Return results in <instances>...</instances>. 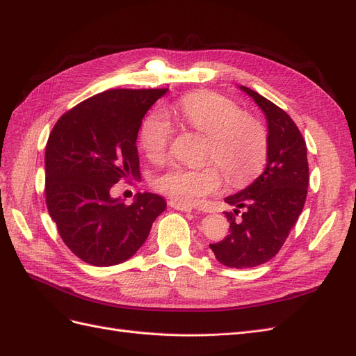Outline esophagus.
<instances>
[{"mask_svg": "<svg viewBox=\"0 0 356 356\" xmlns=\"http://www.w3.org/2000/svg\"><path fill=\"white\" fill-rule=\"evenodd\" d=\"M169 207L177 209V211H184V212H190V211H191V207H187V204L177 203V202H174V200H169Z\"/></svg>", "mask_w": 356, "mask_h": 356, "instance_id": "34e87169", "label": "esophagus"}]
</instances>
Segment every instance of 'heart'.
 Returning a JSON list of instances; mask_svg holds the SVG:
<instances>
[{
	"label": "heart",
	"mask_w": 356,
	"mask_h": 356,
	"mask_svg": "<svg viewBox=\"0 0 356 356\" xmlns=\"http://www.w3.org/2000/svg\"><path fill=\"white\" fill-rule=\"evenodd\" d=\"M174 111L182 124L208 136L207 160L221 165L230 182L248 181L263 168L268 152L266 127L232 99L217 93H191L175 104ZM174 135V127L163 114H149L141 129L145 156L156 163L163 161ZM218 167L191 169L172 165L156 175L153 186L174 202L191 207L221 188L222 174Z\"/></svg>",
	"instance_id": "1"
}]
</instances>
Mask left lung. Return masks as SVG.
Returning <instances> with one entry per match:
<instances>
[{
  "mask_svg": "<svg viewBox=\"0 0 356 356\" xmlns=\"http://www.w3.org/2000/svg\"><path fill=\"white\" fill-rule=\"evenodd\" d=\"M263 110L267 120L268 152L263 174L252 184L224 200L233 204L225 212L230 220L229 236L211 243L217 260L233 268L260 266L273 258L303 211L307 187V148L296 123L282 108L241 86ZM244 209L241 222L235 220Z\"/></svg>",
  "mask_w": 356,
  "mask_h": 356,
  "instance_id": "8db88e82",
  "label": "left lung"
}]
</instances>
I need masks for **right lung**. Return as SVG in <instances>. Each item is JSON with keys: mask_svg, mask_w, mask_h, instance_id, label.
Instances as JSON below:
<instances>
[{"mask_svg": "<svg viewBox=\"0 0 356 356\" xmlns=\"http://www.w3.org/2000/svg\"><path fill=\"white\" fill-rule=\"evenodd\" d=\"M168 89H113L75 105L46 145V204L62 241L84 263L114 266L147 241L166 209L154 193L132 204L111 197L123 178H138L136 138L143 118Z\"/></svg>", "mask_w": 356, "mask_h": 356, "instance_id": "1", "label": "right lung"}]
</instances>
